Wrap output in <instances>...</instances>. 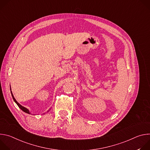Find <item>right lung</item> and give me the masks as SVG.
Masks as SVG:
<instances>
[{"mask_svg":"<svg viewBox=\"0 0 150 150\" xmlns=\"http://www.w3.org/2000/svg\"><path fill=\"white\" fill-rule=\"evenodd\" d=\"M11 94H12V98H13L14 101L16 103V104L18 105V106L19 107V108L21 110H22L23 112H25V113H28V114H30V111H29L28 109H27V108H24V106L21 105L20 104H19V103L17 102V101L15 100V98L14 97H13V94H12V91H11Z\"/></svg>","mask_w":150,"mask_h":150,"instance_id":"add662e5","label":"right lung"}]
</instances>
